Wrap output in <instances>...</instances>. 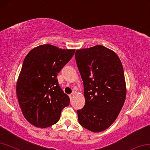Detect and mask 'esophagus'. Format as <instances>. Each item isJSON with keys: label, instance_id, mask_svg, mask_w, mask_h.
<instances>
[{"label": "esophagus", "instance_id": "esophagus-1", "mask_svg": "<svg viewBox=\"0 0 150 150\" xmlns=\"http://www.w3.org/2000/svg\"><path fill=\"white\" fill-rule=\"evenodd\" d=\"M74 96V93H71L70 95H69V97H70V100H72Z\"/></svg>", "mask_w": 150, "mask_h": 150}]
</instances>
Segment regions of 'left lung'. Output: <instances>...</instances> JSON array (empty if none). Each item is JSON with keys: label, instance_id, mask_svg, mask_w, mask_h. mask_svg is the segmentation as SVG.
<instances>
[{"label": "left lung", "instance_id": "8db88e82", "mask_svg": "<svg viewBox=\"0 0 150 150\" xmlns=\"http://www.w3.org/2000/svg\"><path fill=\"white\" fill-rule=\"evenodd\" d=\"M75 57L85 98L84 107L77 110L78 121L86 129L101 132L116 120L125 103L123 66L115 52L101 45L77 50Z\"/></svg>", "mask_w": 150, "mask_h": 150}]
</instances>
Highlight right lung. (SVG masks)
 Segmentation results:
<instances>
[{
  "instance_id": "add662e5",
  "label": "right lung",
  "mask_w": 150,
  "mask_h": 150,
  "mask_svg": "<svg viewBox=\"0 0 150 150\" xmlns=\"http://www.w3.org/2000/svg\"><path fill=\"white\" fill-rule=\"evenodd\" d=\"M75 50L44 44L33 48L23 63L16 91L27 121L40 128L56 124L70 98L58 84L57 74L70 60Z\"/></svg>"
}]
</instances>
